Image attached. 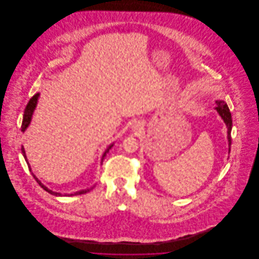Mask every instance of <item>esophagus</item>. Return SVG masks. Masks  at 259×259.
I'll return each mask as SVG.
<instances>
[{"mask_svg": "<svg viewBox=\"0 0 259 259\" xmlns=\"http://www.w3.org/2000/svg\"><path fill=\"white\" fill-rule=\"evenodd\" d=\"M138 127H139V125H136L135 127L134 128H136V129H138Z\"/></svg>", "mask_w": 259, "mask_h": 259, "instance_id": "1", "label": "esophagus"}]
</instances>
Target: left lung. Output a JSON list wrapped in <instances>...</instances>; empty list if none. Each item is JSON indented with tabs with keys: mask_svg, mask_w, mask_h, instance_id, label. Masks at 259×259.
Here are the masks:
<instances>
[{
	"mask_svg": "<svg viewBox=\"0 0 259 259\" xmlns=\"http://www.w3.org/2000/svg\"><path fill=\"white\" fill-rule=\"evenodd\" d=\"M217 103V108L215 110L219 112V114L221 115L224 123L226 124L227 127V139H228V152H230V148H231V130H232V117H231V113L229 111V108L227 106V104L223 101V100H218L215 101Z\"/></svg>",
	"mask_w": 259,
	"mask_h": 259,
	"instance_id": "obj_1",
	"label": "left lung"
}]
</instances>
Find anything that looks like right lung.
<instances>
[{"label":"right lung","mask_w":259,"mask_h":259,"mask_svg":"<svg viewBox=\"0 0 259 259\" xmlns=\"http://www.w3.org/2000/svg\"><path fill=\"white\" fill-rule=\"evenodd\" d=\"M38 97H39V93L35 94L32 98L30 99L29 103L27 104V106H26V108H25L24 114H23V120H22V125H21V131H22V132H25V130L28 128L29 124L31 122L32 115H33V113H34V111H35L36 107H37ZM112 146H113V144H111V146H109L108 148L106 149V151L104 152V154H103V156H102V162H103V159L105 158V156L107 155V153L109 152V150L112 148ZM21 151H22V154H23V156H24L25 160H26L27 164H28L29 170L32 172V169H31V167H30V164H29V162L27 160V156H26V153H25L23 146H22V148H21ZM32 175H33L34 179L37 181V184L40 185V187H41V188H44L47 192H49V193L52 194V195H55V196H74V195H80V194H84V193H87V192L90 191V190L92 189V187H91V188H87V189H81V190H79V191H75V192H74V193H71V194H67V193H65V194H61V193L54 192V191L50 190V188H48L46 185H44L41 184V182L37 179V177H36L33 172H32Z\"/></svg>","instance_id":"add662e5"}]
</instances>
